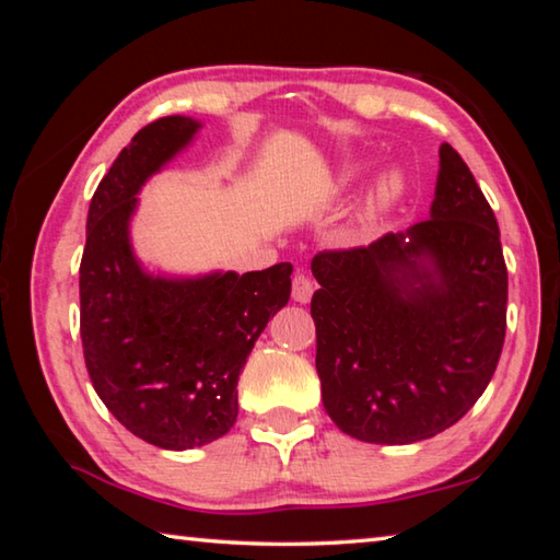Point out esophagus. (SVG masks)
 <instances>
[{
  "label": "esophagus",
  "instance_id": "1",
  "mask_svg": "<svg viewBox=\"0 0 560 560\" xmlns=\"http://www.w3.org/2000/svg\"><path fill=\"white\" fill-rule=\"evenodd\" d=\"M291 296H293V301H299V303H308L311 296H314V279H311L308 273L299 271L291 281Z\"/></svg>",
  "mask_w": 560,
  "mask_h": 560
}]
</instances>
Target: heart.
<instances>
[{
    "label": "heart",
    "instance_id": "b5f03b06",
    "mask_svg": "<svg viewBox=\"0 0 560 560\" xmlns=\"http://www.w3.org/2000/svg\"><path fill=\"white\" fill-rule=\"evenodd\" d=\"M400 189H402L400 177H397V175H385L381 183H377L375 192H373V200H371L373 210H383V207L390 205L395 197L400 195Z\"/></svg>",
    "mask_w": 560,
    "mask_h": 560
}]
</instances>
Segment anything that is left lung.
<instances>
[{"label":"left lung","instance_id":"1","mask_svg":"<svg viewBox=\"0 0 560 560\" xmlns=\"http://www.w3.org/2000/svg\"><path fill=\"white\" fill-rule=\"evenodd\" d=\"M324 407L350 438L410 444L452 428L487 390L506 336L499 224L450 143L430 220L311 261Z\"/></svg>","mask_w":560,"mask_h":560}]
</instances>
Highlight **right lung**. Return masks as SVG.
I'll return each instance as SVG.
<instances>
[{"label":"right lung","instance_id":"obj_1","mask_svg":"<svg viewBox=\"0 0 560 560\" xmlns=\"http://www.w3.org/2000/svg\"><path fill=\"white\" fill-rule=\"evenodd\" d=\"M200 122L165 116L132 136L101 179L83 246L81 343L103 405L163 450L220 440L236 420V383L269 318L291 296L289 261L202 279L150 277L128 240L136 195Z\"/></svg>","mask_w":560,"mask_h":560}]
</instances>
